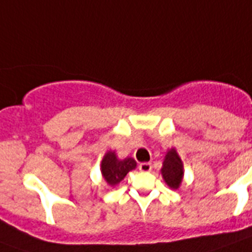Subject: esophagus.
<instances>
[{"instance_id":"1","label":"esophagus","mask_w":252,"mask_h":252,"mask_svg":"<svg viewBox=\"0 0 252 252\" xmlns=\"http://www.w3.org/2000/svg\"><path fill=\"white\" fill-rule=\"evenodd\" d=\"M151 168H153V166H151L150 162H141V164L139 165L140 171H144V173H148V171H150Z\"/></svg>"}]
</instances>
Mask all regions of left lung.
<instances>
[{"instance_id": "obj_1", "label": "left lung", "mask_w": 252, "mask_h": 252, "mask_svg": "<svg viewBox=\"0 0 252 252\" xmlns=\"http://www.w3.org/2000/svg\"><path fill=\"white\" fill-rule=\"evenodd\" d=\"M160 171L162 179L168 184L169 188L179 189L180 184L183 182L184 165L175 148H171L166 151Z\"/></svg>"}]
</instances>
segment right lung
<instances>
[{
  "mask_svg": "<svg viewBox=\"0 0 252 252\" xmlns=\"http://www.w3.org/2000/svg\"><path fill=\"white\" fill-rule=\"evenodd\" d=\"M136 168V161L132 158L119 159L113 150H108L102 158L101 174L107 186L116 187L127 175L128 171Z\"/></svg>",
  "mask_w": 252,
  "mask_h": 252,
  "instance_id": "1",
  "label": "right lung"
}]
</instances>
